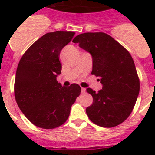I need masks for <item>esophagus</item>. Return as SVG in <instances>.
Here are the masks:
<instances>
[{"label": "esophagus", "mask_w": 155, "mask_h": 155, "mask_svg": "<svg viewBox=\"0 0 155 155\" xmlns=\"http://www.w3.org/2000/svg\"><path fill=\"white\" fill-rule=\"evenodd\" d=\"M85 92H86V89L84 88V87H82V88H81V93H85Z\"/></svg>", "instance_id": "esophagus-1"}]
</instances>
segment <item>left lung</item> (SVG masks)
Returning <instances> with one entry per match:
<instances>
[{
  "instance_id": "1",
  "label": "left lung",
  "mask_w": 155,
  "mask_h": 155,
  "mask_svg": "<svg viewBox=\"0 0 155 155\" xmlns=\"http://www.w3.org/2000/svg\"><path fill=\"white\" fill-rule=\"evenodd\" d=\"M72 42L91 54L92 74L99 77L103 85L98 92L87 89L93 98L92 105L86 108L88 118L101 127L120 125L132 113L139 94V78L132 56L103 32L84 33Z\"/></svg>"
}]
</instances>
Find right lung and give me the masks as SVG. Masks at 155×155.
Instances as JSON below:
<instances>
[{"label": "right lung", "instance_id": "right-lung-1", "mask_svg": "<svg viewBox=\"0 0 155 155\" xmlns=\"http://www.w3.org/2000/svg\"><path fill=\"white\" fill-rule=\"evenodd\" d=\"M74 32L47 33L33 43L18 63L14 96L18 107L30 122L42 129L62 125L80 94L76 84L63 87L57 81L62 65L61 50L71 41Z\"/></svg>", "mask_w": 155, "mask_h": 155}]
</instances>
